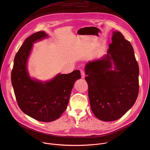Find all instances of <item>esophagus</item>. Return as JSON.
<instances>
[{"label": "esophagus", "mask_w": 150, "mask_h": 150, "mask_svg": "<svg viewBox=\"0 0 150 150\" xmlns=\"http://www.w3.org/2000/svg\"><path fill=\"white\" fill-rule=\"evenodd\" d=\"M80 73H81V78L84 79L85 77V73L84 71L83 70H80Z\"/></svg>", "instance_id": "obj_1"}]
</instances>
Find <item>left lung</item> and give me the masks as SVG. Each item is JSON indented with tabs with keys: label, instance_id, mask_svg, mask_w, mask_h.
Listing matches in <instances>:
<instances>
[{
	"label": "left lung",
	"instance_id": "1",
	"mask_svg": "<svg viewBox=\"0 0 150 150\" xmlns=\"http://www.w3.org/2000/svg\"><path fill=\"white\" fill-rule=\"evenodd\" d=\"M112 33L107 55L85 67L91 110L103 121L122 117L134 104L139 89V69L133 47L121 32ZM111 60L115 70H110Z\"/></svg>",
	"mask_w": 150,
	"mask_h": 150
}]
</instances>
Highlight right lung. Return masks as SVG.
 I'll return each instance as SVG.
<instances>
[{"label": "right lung", "mask_w": 150, "mask_h": 150, "mask_svg": "<svg viewBox=\"0 0 150 150\" xmlns=\"http://www.w3.org/2000/svg\"><path fill=\"white\" fill-rule=\"evenodd\" d=\"M47 36L44 31H40L24 41L14 58L11 77L22 111L38 121L51 122L58 119L66 110L74 84L81 74L76 70L69 74H59L44 83L29 77L26 63L33 43Z\"/></svg>", "instance_id": "add662e5"}]
</instances>
